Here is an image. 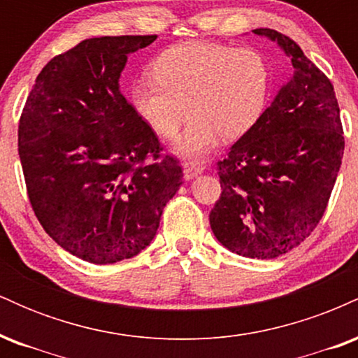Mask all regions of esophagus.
<instances>
[{"label": "esophagus", "instance_id": "obj_1", "mask_svg": "<svg viewBox=\"0 0 358 358\" xmlns=\"http://www.w3.org/2000/svg\"><path fill=\"white\" fill-rule=\"evenodd\" d=\"M183 171H185V178L193 180V178H196V176H199L200 173H202L203 168L200 166L196 162H185Z\"/></svg>", "mask_w": 358, "mask_h": 358}]
</instances>
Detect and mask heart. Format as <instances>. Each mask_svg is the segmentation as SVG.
I'll return each instance as SVG.
<instances>
[{"instance_id":"1","label":"heart","mask_w":358,"mask_h":358,"mask_svg":"<svg viewBox=\"0 0 358 358\" xmlns=\"http://www.w3.org/2000/svg\"><path fill=\"white\" fill-rule=\"evenodd\" d=\"M155 82H138L131 104L159 138L175 136L188 114L192 121L173 151L199 158L222 136L232 141L256 126L268 106L271 67L256 48L190 42L168 48L155 60Z\"/></svg>"}]
</instances>
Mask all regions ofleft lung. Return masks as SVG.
<instances>
[{
    "instance_id": "1",
    "label": "left lung",
    "mask_w": 358,
    "mask_h": 358,
    "mask_svg": "<svg viewBox=\"0 0 358 358\" xmlns=\"http://www.w3.org/2000/svg\"><path fill=\"white\" fill-rule=\"evenodd\" d=\"M268 36L294 73L229 155L217 163L222 193L210 212L213 236L244 257L274 259L315 231L343 158V129L328 77L289 36Z\"/></svg>"
}]
</instances>
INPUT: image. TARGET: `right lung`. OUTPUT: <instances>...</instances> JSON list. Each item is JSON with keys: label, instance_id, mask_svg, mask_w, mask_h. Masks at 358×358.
Returning a JSON list of instances; mask_svg holds the SVG:
<instances>
[{"label": "right lung", "instance_id": "1", "mask_svg": "<svg viewBox=\"0 0 358 358\" xmlns=\"http://www.w3.org/2000/svg\"><path fill=\"white\" fill-rule=\"evenodd\" d=\"M156 35L87 38L36 77L18 126L28 199L45 232L92 264L151 244L182 166L119 90L127 55Z\"/></svg>", "mask_w": 358, "mask_h": 358}]
</instances>
